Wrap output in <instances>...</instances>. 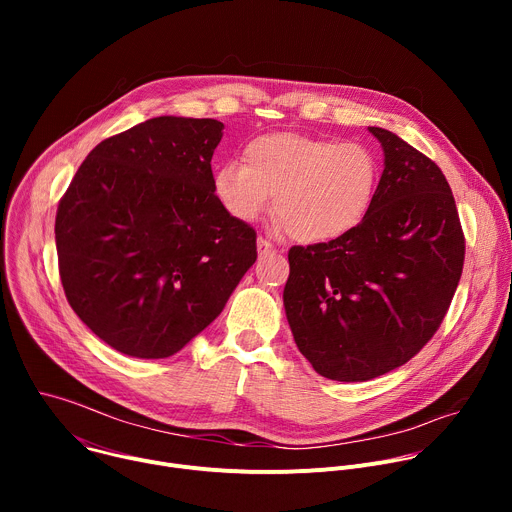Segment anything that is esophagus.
<instances>
[{
	"mask_svg": "<svg viewBox=\"0 0 512 512\" xmlns=\"http://www.w3.org/2000/svg\"><path fill=\"white\" fill-rule=\"evenodd\" d=\"M257 251H259V255H271V253H275V247L267 239L259 237L257 239Z\"/></svg>",
	"mask_w": 512,
	"mask_h": 512,
	"instance_id": "obj_1",
	"label": "esophagus"
}]
</instances>
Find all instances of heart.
<instances>
[{
	"label": "heart",
	"mask_w": 512,
	"mask_h": 512,
	"mask_svg": "<svg viewBox=\"0 0 512 512\" xmlns=\"http://www.w3.org/2000/svg\"><path fill=\"white\" fill-rule=\"evenodd\" d=\"M243 160L214 172L218 204L249 223L275 194V227L308 245L330 243L356 229L379 184L377 156L356 141L275 131L251 139Z\"/></svg>",
	"instance_id": "1"
}]
</instances>
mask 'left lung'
<instances>
[{"label":"left lung","instance_id":"1","mask_svg":"<svg viewBox=\"0 0 512 512\" xmlns=\"http://www.w3.org/2000/svg\"><path fill=\"white\" fill-rule=\"evenodd\" d=\"M385 170L348 235L291 247L285 316L314 371L362 383L395 371L440 328L464 267V233L442 170L393 131L369 127Z\"/></svg>","mask_w":512,"mask_h":512}]
</instances>
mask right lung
<instances>
[{
	"label": "right lung",
	"instance_id": "add662e5",
	"mask_svg": "<svg viewBox=\"0 0 512 512\" xmlns=\"http://www.w3.org/2000/svg\"><path fill=\"white\" fill-rule=\"evenodd\" d=\"M225 125L154 117L87 156L56 210L58 271L75 314L135 358L182 350L257 259V233L218 204Z\"/></svg>",
	"mask_w": 512,
	"mask_h": 512
}]
</instances>
